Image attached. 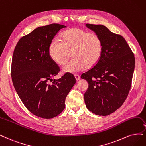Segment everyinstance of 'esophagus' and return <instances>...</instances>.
Masks as SVG:
<instances>
[{"label": "esophagus", "instance_id": "1", "mask_svg": "<svg viewBox=\"0 0 146 146\" xmlns=\"http://www.w3.org/2000/svg\"><path fill=\"white\" fill-rule=\"evenodd\" d=\"M74 77H75V78H76V80H79L80 79V76H79L78 74H74Z\"/></svg>", "mask_w": 146, "mask_h": 146}]
</instances>
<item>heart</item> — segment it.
Here are the masks:
<instances>
[{"instance_id":"heart-1","label":"heart","mask_w":146,"mask_h":146,"mask_svg":"<svg viewBox=\"0 0 146 146\" xmlns=\"http://www.w3.org/2000/svg\"><path fill=\"white\" fill-rule=\"evenodd\" d=\"M72 53L74 58L63 66L64 73H75L94 67L102 57L103 42L99 35L75 28L64 32L62 40L54 38L48 47L50 57L58 65L66 62Z\"/></svg>"}]
</instances>
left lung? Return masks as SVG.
<instances>
[{
  "label": "left lung",
  "instance_id": "left-lung-1",
  "mask_svg": "<svg viewBox=\"0 0 146 146\" xmlns=\"http://www.w3.org/2000/svg\"><path fill=\"white\" fill-rule=\"evenodd\" d=\"M86 26L103 42L99 62L81 75L89 85L84 94L87 109L98 115H108L123 105L131 89L135 57L125 39L102 25Z\"/></svg>",
  "mask_w": 146,
  "mask_h": 146
}]
</instances>
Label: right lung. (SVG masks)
Listing matches in <instances>:
<instances>
[{
	"label": "right lung",
	"mask_w": 146,
	"mask_h": 146,
	"mask_svg": "<svg viewBox=\"0 0 146 146\" xmlns=\"http://www.w3.org/2000/svg\"><path fill=\"white\" fill-rule=\"evenodd\" d=\"M66 28L57 23L38 27L21 38L14 50L11 77L15 90L26 108L41 118H52L61 114L76 82L68 73L52 79L59 68L50 57L48 47L59 31Z\"/></svg>",
	"instance_id": "obj_1"
}]
</instances>
